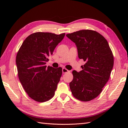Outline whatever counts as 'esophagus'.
I'll use <instances>...</instances> for the list:
<instances>
[{
    "label": "esophagus",
    "mask_w": 128,
    "mask_h": 128,
    "mask_svg": "<svg viewBox=\"0 0 128 128\" xmlns=\"http://www.w3.org/2000/svg\"><path fill=\"white\" fill-rule=\"evenodd\" d=\"M69 72V70L68 69H67L66 68H62V72L63 74H65V73H67Z\"/></svg>",
    "instance_id": "obj_1"
}]
</instances>
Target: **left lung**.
<instances>
[{
  "label": "left lung",
  "mask_w": 128,
  "mask_h": 128,
  "mask_svg": "<svg viewBox=\"0 0 128 128\" xmlns=\"http://www.w3.org/2000/svg\"><path fill=\"white\" fill-rule=\"evenodd\" d=\"M74 42L78 58L86 62L79 72L72 71L69 83L73 96L82 102L96 98L109 80L114 64V56L107 40L99 32L82 30L66 34Z\"/></svg>",
  "instance_id": "obj_1"
}]
</instances>
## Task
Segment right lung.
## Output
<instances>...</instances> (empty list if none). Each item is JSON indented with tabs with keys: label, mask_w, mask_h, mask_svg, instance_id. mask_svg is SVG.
<instances>
[{
	"label": "right lung",
	"mask_w": 128,
	"mask_h": 128,
	"mask_svg": "<svg viewBox=\"0 0 128 128\" xmlns=\"http://www.w3.org/2000/svg\"><path fill=\"white\" fill-rule=\"evenodd\" d=\"M64 36L65 33L34 32L26 38L18 50L16 57L18 78L34 101L47 102L55 94L62 69L46 67L45 64Z\"/></svg>",
	"instance_id": "1"
}]
</instances>
